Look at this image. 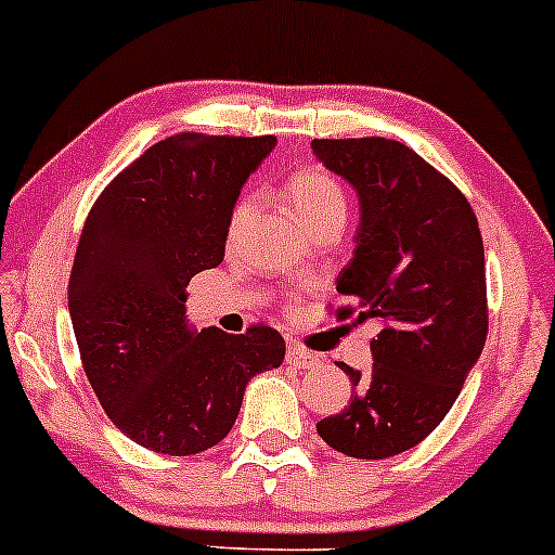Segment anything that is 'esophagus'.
Here are the masks:
<instances>
[{"label":"esophagus","instance_id":"obj_1","mask_svg":"<svg viewBox=\"0 0 555 555\" xmlns=\"http://www.w3.org/2000/svg\"><path fill=\"white\" fill-rule=\"evenodd\" d=\"M320 361H322L320 353L309 351V348H301V346L288 348V364H294L296 370H314V366H320Z\"/></svg>","mask_w":555,"mask_h":555}]
</instances>
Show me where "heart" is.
Returning <instances> with one entry per match:
<instances>
[{"instance_id":"1","label":"heart","mask_w":555,"mask_h":555,"mask_svg":"<svg viewBox=\"0 0 555 555\" xmlns=\"http://www.w3.org/2000/svg\"><path fill=\"white\" fill-rule=\"evenodd\" d=\"M288 202L294 207V215L304 222L309 230L320 225L322 220L330 217H340L346 220V194L340 189V183L333 176H327L320 167H304L296 170L288 178ZM254 198L244 196L235 204L233 215L228 222V238H235L238 228L244 225V220L251 215Z\"/></svg>"}]
</instances>
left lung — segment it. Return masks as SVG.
I'll return each mask as SVG.
<instances>
[{
    "label": "left lung",
    "instance_id": "1",
    "mask_svg": "<svg viewBox=\"0 0 555 555\" xmlns=\"http://www.w3.org/2000/svg\"><path fill=\"white\" fill-rule=\"evenodd\" d=\"M327 170L357 189L361 222L340 270L335 311L377 320L372 370L340 361L357 396L317 422L330 448L353 459L409 451L443 422L488 338L485 248L469 202L443 172L393 139H314Z\"/></svg>",
    "mask_w": 555,
    "mask_h": 555
}]
</instances>
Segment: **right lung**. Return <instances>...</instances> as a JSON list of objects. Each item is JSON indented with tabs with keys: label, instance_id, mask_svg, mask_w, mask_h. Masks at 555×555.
Masks as SVG:
<instances>
[{
	"label": "right lung",
	"instance_id": "add662e5",
	"mask_svg": "<svg viewBox=\"0 0 555 555\" xmlns=\"http://www.w3.org/2000/svg\"><path fill=\"white\" fill-rule=\"evenodd\" d=\"M275 135L176 133L112 178L86 217L67 307L99 403L133 443L167 456L217 446L246 383L285 359L278 330L185 322L191 278L225 257L228 222Z\"/></svg>",
	"mask_w": 555,
	"mask_h": 555
}]
</instances>
